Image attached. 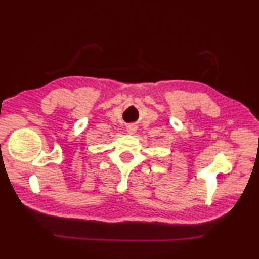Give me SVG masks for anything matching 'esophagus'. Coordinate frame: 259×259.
I'll use <instances>...</instances> for the list:
<instances>
[{
	"label": "esophagus",
	"mask_w": 259,
	"mask_h": 259,
	"mask_svg": "<svg viewBox=\"0 0 259 259\" xmlns=\"http://www.w3.org/2000/svg\"><path fill=\"white\" fill-rule=\"evenodd\" d=\"M136 130H137V126L135 125V124H128L126 125V131H128L129 134H135L136 133Z\"/></svg>",
	"instance_id": "34e87169"
}]
</instances>
